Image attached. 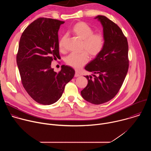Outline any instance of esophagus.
<instances>
[{
  "label": "esophagus",
  "instance_id": "1",
  "mask_svg": "<svg viewBox=\"0 0 151 151\" xmlns=\"http://www.w3.org/2000/svg\"><path fill=\"white\" fill-rule=\"evenodd\" d=\"M79 76H80V75L78 72H76L75 74V77L77 78V77H79Z\"/></svg>",
  "mask_w": 151,
  "mask_h": 151
}]
</instances>
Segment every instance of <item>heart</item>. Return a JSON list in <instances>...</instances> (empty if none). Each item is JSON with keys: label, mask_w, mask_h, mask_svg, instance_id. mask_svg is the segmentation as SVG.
Returning <instances> with one entry per match:
<instances>
[{"label": "heart", "mask_w": 151, "mask_h": 151, "mask_svg": "<svg viewBox=\"0 0 151 151\" xmlns=\"http://www.w3.org/2000/svg\"><path fill=\"white\" fill-rule=\"evenodd\" d=\"M70 32L82 40V50L80 53H71L66 58V63L68 65L79 69L87 64L89 60V54L96 57L103 50L106 38L101 33H94V29L84 21H79L70 29ZM66 36H63L58 42V47L61 51L64 50V45Z\"/></svg>", "instance_id": "b5f03b06"}]
</instances>
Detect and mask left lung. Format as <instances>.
<instances>
[{"mask_svg": "<svg viewBox=\"0 0 151 151\" xmlns=\"http://www.w3.org/2000/svg\"><path fill=\"white\" fill-rule=\"evenodd\" d=\"M95 18L103 26L105 46L85 66V70L93 73L94 78L85 76L88 84L81 94L87 101L100 104L112 99L124 81L129 67L128 45L127 37L116 24L103 15Z\"/></svg>", "mask_w": 151, "mask_h": 151, "instance_id": "1", "label": "left lung"}]
</instances>
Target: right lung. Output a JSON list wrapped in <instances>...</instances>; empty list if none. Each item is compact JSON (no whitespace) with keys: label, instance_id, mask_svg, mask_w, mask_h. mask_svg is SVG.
Wrapping results in <instances>:
<instances>
[{"label":"right lung","instance_id":"obj_1","mask_svg":"<svg viewBox=\"0 0 151 151\" xmlns=\"http://www.w3.org/2000/svg\"><path fill=\"white\" fill-rule=\"evenodd\" d=\"M64 21L41 17L28 26L21 36L17 63L23 87L37 103L49 105L62 96L75 70L61 66L57 73L51 62L60 57L58 32Z\"/></svg>","mask_w":151,"mask_h":151}]
</instances>
